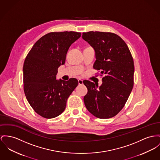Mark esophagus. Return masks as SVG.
Returning a JSON list of instances; mask_svg holds the SVG:
<instances>
[{"instance_id":"esophagus-1","label":"esophagus","mask_w":160,"mask_h":160,"mask_svg":"<svg viewBox=\"0 0 160 160\" xmlns=\"http://www.w3.org/2000/svg\"><path fill=\"white\" fill-rule=\"evenodd\" d=\"M78 84L79 85H82L83 84V81L82 79H78Z\"/></svg>"}]
</instances>
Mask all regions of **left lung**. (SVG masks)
<instances>
[{"instance_id": "left-lung-1", "label": "left lung", "mask_w": 160, "mask_h": 160, "mask_svg": "<svg viewBox=\"0 0 160 160\" xmlns=\"http://www.w3.org/2000/svg\"><path fill=\"white\" fill-rule=\"evenodd\" d=\"M82 39L95 50L93 68L105 75L98 85L84 80L88 90L84 97L87 109L100 119L113 117L124 107L133 87L134 62L127 44L117 34L88 32Z\"/></svg>"}]
</instances>
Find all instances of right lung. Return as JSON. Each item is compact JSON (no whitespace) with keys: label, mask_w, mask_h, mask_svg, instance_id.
<instances>
[{"label":"right lung","mask_w":160,"mask_h":160,"mask_svg":"<svg viewBox=\"0 0 160 160\" xmlns=\"http://www.w3.org/2000/svg\"><path fill=\"white\" fill-rule=\"evenodd\" d=\"M75 32H49L34 44L23 67V90L30 105L40 116L53 118L65 110L68 98L78 85L76 78L56 79L70 45L81 37Z\"/></svg>","instance_id":"right-lung-1"}]
</instances>
